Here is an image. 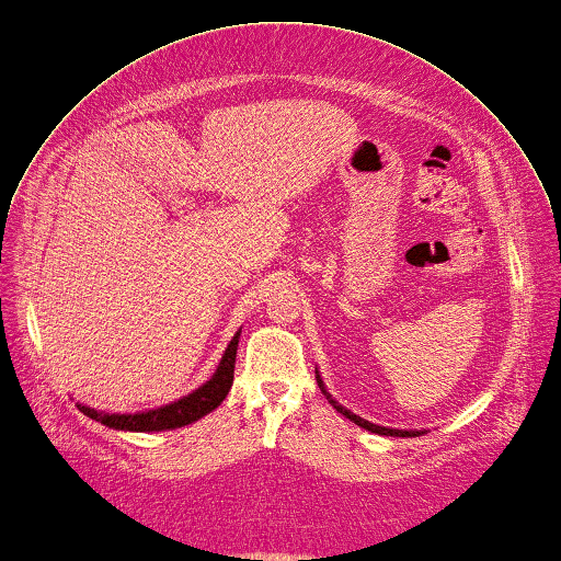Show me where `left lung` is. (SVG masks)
I'll return each mask as SVG.
<instances>
[{"mask_svg": "<svg viewBox=\"0 0 561 561\" xmlns=\"http://www.w3.org/2000/svg\"><path fill=\"white\" fill-rule=\"evenodd\" d=\"M316 381H318V386H320V390L324 392V397L329 399V403L342 414V416H346L348 421H353L355 425H359V427H364V430H368V432H373V434H381V436H408V438H412V436H421V434H425L427 430H394V427H383V425H377V423H370V421H366V419H362V416H357V414H353L351 410H346L344 405H340L329 392H327V386H324V381H322V377H320V373L316 370Z\"/></svg>", "mask_w": 561, "mask_h": 561, "instance_id": "obj_1", "label": "left lung"}]
</instances>
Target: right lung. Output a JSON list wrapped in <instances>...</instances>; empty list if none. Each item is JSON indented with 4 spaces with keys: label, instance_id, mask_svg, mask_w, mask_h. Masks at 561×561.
<instances>
[{
    "label": "right lung",
    "instance_id": "right-lung-1",
    "mask_svg": "<svg viewBox=\"0 0 561 561\" xmlns=\"http://www.w3.org/2000/svg\"><path fill=\"white\" fill-rule=\"evenodd\" d=\"M239 335H241V329L230 340L215 375L204 386H199L197 390H193L191 394H186L173 403H167V405H160L153 410H145V412H134V414L101 412V410H94L83 403H77V405L90 419H94L112 430H125V432H162V430H175V427L195 423L202 416H206L208 412H213L215 408H219L221 401L226 399V394L230 392L232 379H234V359H237Z\"/></svg>",
    "mask_w": 561,
    "mask_h": 561
}]
</instances>
